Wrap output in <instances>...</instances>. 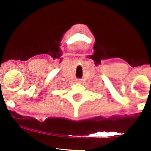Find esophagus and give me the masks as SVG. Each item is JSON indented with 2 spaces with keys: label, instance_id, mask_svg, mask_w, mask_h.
Returning <instances> with one entry per match:
<instances>
[{
  "label": "esophagus",
  "instance_id": "1",
  "mask_svg": "<svg viewBox=\"0 0 151 151\" xmlns=\"http://www.w3.org/2000/svg\"><path fill=\"white\" fill-rule=\"evenodd\" d=\"M77 83H81V81L80 80H78V81H77Z\"/></svg>",
  "mask_w": 151,
  "mask_h": 151
}]
</instances>
